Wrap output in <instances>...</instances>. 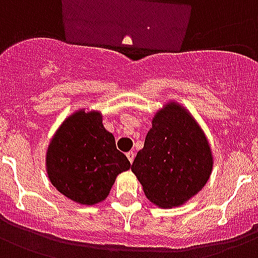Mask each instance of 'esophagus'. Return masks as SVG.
<instances>
[{
  "label": "esophagus",
  "instance_id": "34e87169",
  "mask_svg": "<svg viewBox=\"0 0 258 258\" xmlns=\"http://www.w3.org/2000/svg\"><path fill=\"white\" fill-rule=\"evenodd\" d=\"M126 157H127V160H129V161H131V164H132V162L135 161V157H136L135 152H127Z\"/></svg>",
  "mask_w": 258,
  "mask_h": 258
}]
</instances>
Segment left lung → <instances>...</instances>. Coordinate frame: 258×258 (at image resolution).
Listing matches in <instances>:
<instances>
[{
    "label": "left lung",
    "instance_id": "left-lung-1",
    "mask_svg": "<svg viewBox=\"0 0 258 258\" xmlns=\"http://www.w3.org/2000/svg\"><path fill=\"white\" fill-rule=\"evenodd\" d=\"M212 168L211 146L199 123L186 109L170 102L156 113L132 172L150 203L173 208L203 189Z\"/></svg>",
    "mask_w": 258,
    "mask_h": 258
}]
</instances>
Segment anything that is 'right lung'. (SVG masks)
<instances>
[{
  "label": "right lung",
  "instance_id": "right-lung-1",
  "mask_svg": "<svg viewBox=\"0 0 258 258\" xmlns=\"http://www.w3.org/2000/svg\"><path fill=\"white\" fill-rule=\"evenodd\" d=\"M131 168L126 156L105 131L98 112H76L51 139L46 170L53 186L72 201L94 205L108 197L116 177Z\"/></svg>",
  "mask_w": 258,
  "mask_h": 258
}]
</instances>
